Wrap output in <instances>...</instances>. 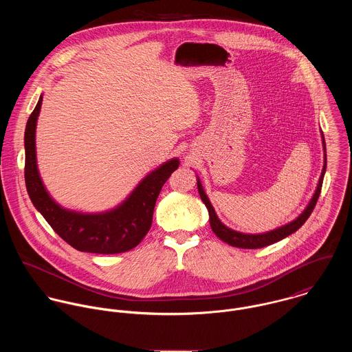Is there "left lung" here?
Wrapping results in <instances>:
<instances>
[{
    "label": "left lung",
    "mask_w": 352,
    "mask_h": 352,
    "mask_svg": "<svg viewBox=\"0 0 352 352\" xmlns=\"http://www.w3.org/2000/svg\"><path fill=\"white\" fill-rule=\"evenodd\" d=\"M322 145H324V168H322L320 180H318V184H317V188H316V192H314L311 201H309L307 207L302 211V214L298 218H296L294 221H292V222L287 223V225H283V226H280V228H278V229H275V230L267 232V233H261V234H248V233H240V232L232 230V229H229L228 226H225V225L219 221V218L217 217V214H215V211H214V207L211 206V203L208 201L207 195L204 194L201 182H199V179H198V191H199L201 201L206 204V207H207V210H208L210 226H211L212 232L215 233V236H217L218 239H221L223 243H228L229 245L236 247V248L257 250V248H263V247L271 245V244H274V243H278V241L286 239L287 236L293 234L294 232H297V230L301 228L302 225L306 222V219L310 217L313 208L316 207V203H317V199H318V197H320V192H321L322 180H324L325 169H327V149H325L324 135H322Z\"/></svg>",
    "instance_id": "8db88e82"
}]
</instances>
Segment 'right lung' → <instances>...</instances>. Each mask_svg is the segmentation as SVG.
I'll return each instance as SVG.
<instances>
[{
    "label": "right lung",
    "mask_w": 352,
    "mask_h": 352,
    "mask_svg": "<svg viewBox=\"0 0 352 352\" xmlns=\"http://www.w3.org/2000/svg\"><path fill=\"white\" fill-rule=\"evenodd\" d=\"M42 99L30 115L24 134V177L30 199L54 232L77 251L115 254L135 248L151 229L155 201L165 182L179 168V160L173 158L153 170L126 201L111 211L82 214L62 208L51 199L36 165L35 130Z\"/></svg>",
    "instance_id": "1"
}]
</instances>
